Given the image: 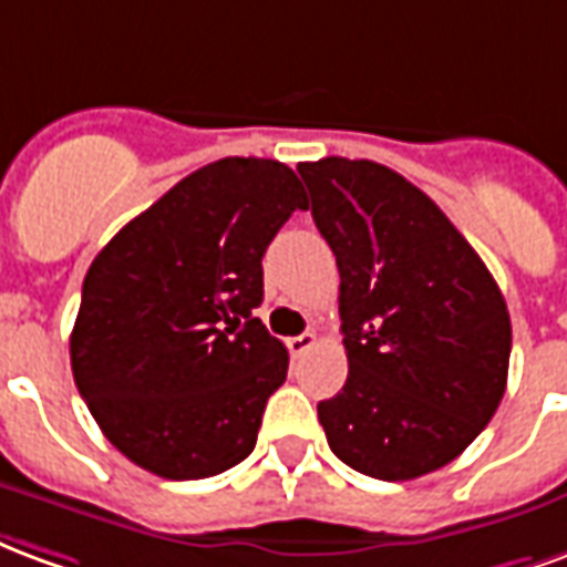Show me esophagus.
I'll return each instance as SVG.
<instances>
[{"instance_id":"34e87169","label":"esophagus","mask_w":567,"mask_h":567,"mask_svg":"<svg viewBox=\"0 0 567 567\" xmlns=\"http://www.w3.org/2000/svg\"><path fill=\"white\" fill-rule=\"evenodd\" d=\"M313 344H317V334H313V332H305V334H296V338H287L289 357H305V353H308Z\"/></svg>"}]
</instances>
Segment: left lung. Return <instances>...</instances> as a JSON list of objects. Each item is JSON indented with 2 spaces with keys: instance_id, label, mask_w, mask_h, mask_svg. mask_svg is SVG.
Wrapping results in <instances>:
<instances>
[{
  "instance_id": "left-lung-1",
  "label": "left lung",
  "mask_w": 567,
  "mask_h": 567,
  "mask_svg": "<svg viewBox=\"0 0 567 567\" xmlns=\"http://www.w3.org/2000/svg\"><path fill=\"white\" fill-rule=\"evenodd\" d=\"M341 275L347 383L317 404L344 465L414 481L481 435L507 386L498 284L423 189L371 159L299 165Z\"/></svg>"
}]
</instances>
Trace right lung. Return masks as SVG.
I'll list each match as a JSON object with an SVG mask.
<instances>
[{
    "label": "right lung",
    "instance_id": "add662e5",
    "mask_svg": "<svg viewBox=\"0 0 567 567\" xmlns=\"http://www.w3.org/2000/svg\"><path fill=\"white\" fill-rule=\"evenodd\" d=\"M308 196L278 159L198 168L111 238L84 278L72 374L123 456L165 481L214 477L256 447L287 347L254 317L262 256Z\"/></svg>",
    "mask_w": 567,
    "mask_h": 567
}]
</instances>
